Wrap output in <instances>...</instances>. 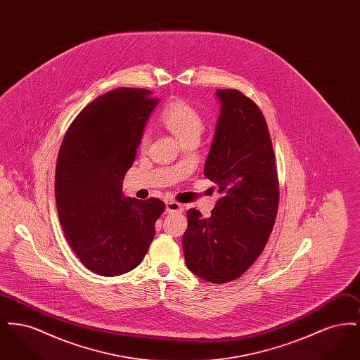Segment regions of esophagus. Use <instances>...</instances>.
Returning <instances> with one entry per match:
<instances>
[{
  "instance_id": "obj_1",
  "label": "esophagus",
  "mask_w": 360,
  "mask_h": 360,
  "mask_svg": "<svg viewBox=\"0 0 360 360\" xmlns=\"http://www.w3.org/2000/svg\"><path fill=\"white\" fill-rule=\"evenodd\" d=\"M166 210L169 213H181L184 210V206L181 205L179 202L169 201V202H166Z\"/></svg>"
}]
</instances>
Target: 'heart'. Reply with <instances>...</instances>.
<instances>
[{
	"instance_id": "1",
	"label": "heart",
	"mask_w": 360,
	"mask_h": 360,
	"mask_svg": "<svg viewBox=\"0 0 360 360\" xmlns=\"http://www.w3.org/2000/svg\"><path fill=\"white\" fill-rule=\"evenodd\" d=\"M162 122L166 125L169 131H172L181 141L188 137H198L202 132L204 121L201 115L185 101H172L169 103L162 115ZM148 144V134L144 132L140 137V147L146 148Z\"/></svg>"
}]
</instances>
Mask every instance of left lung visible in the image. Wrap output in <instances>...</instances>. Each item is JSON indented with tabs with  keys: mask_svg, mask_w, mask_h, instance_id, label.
Wrapping results in <instances>:
<instances>
[{
	"mask_svg": "<svg viewBox=\"0 0 360 360\" xmlns=\"http://www.w3.org/2000/svg\"><path fill=\"white\" fill-rule=\"evenodd\" d=\"M221 103L204 175L221 198L210 217L188 210L182 238L191 273L212 283L244 274L263 252L274 228L279 184L273 143L259 106L235 89L216 91Z\"/></svg>",
	"mask_w": 360,
	"mask_h": 360,
	"instance_id": "1",
	"label": "left lung"
}]
</instances>
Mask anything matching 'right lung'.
Wrapping results in <instances>:
<instances>
[{"label": "right lung", "mask_w": 360, "mask_h": 360, "mask_svg": "<svg viewBox=\"0 0 360 360\" xmlns=\"http://www.w3.org/2000/svg\"><path fill=\"white\" fill-rule=\"evenodd\" d=\"M156 103L147 89L110 90L89 103L63 137L55 170L58 216L71 250L96 274L117 276L137 267L166 207L159 198L122 194Z\"/></svg>", "instance_id": "add662e5"}]
</instances>
